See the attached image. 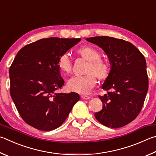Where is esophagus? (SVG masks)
Instances as JSON below:
<instances>
[{"label": "esophagus", "mask_w": 156, "mask_h": 156, "mask_svg": "<svg viewBox=\"0 0 156 156\" xmlns=\"http://www.w3.org/2000/svg\"><path fill=\"white\" fill-rule=\"evenodd\" d=\"M81 99H86V100L90 99V97L86 96V95H81Z\"/></svg>", "instance_id": "1"}]
</instances>
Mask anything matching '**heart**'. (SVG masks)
<instances>
[{
  "label": "heart",
  "mask_w": 156,
  "mask_h": 156,
  "mask_svg": "<svg viewBox=\"0 0 156 156\" xmlns=\"http://www.w3.org/2000/svg\"><path fill=\"white\" fill-rule=\"evenodd\" d=\"M77 53L88 61L85 70L86 75L76 76L70 78L67 82L68 90L79 94L89 93L97 84V78L100 80H105L110 74V66L100 58L101 55L96 49L86 46L77 50ZM57 66L59 70L68 75L73 68L72 60L67 53H62L57 60Z\"/></svg>",
  "instance_id": "obj_1"
}]
</instances>
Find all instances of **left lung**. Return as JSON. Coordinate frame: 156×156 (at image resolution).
Wrapping results in <instances>:
<instances>
[{
	"label": "left lung",
	"mask_w": 156,
	"mask_h": 156,
	"mask_svg": "<svg viewBox=\"0 0 156 156\" xmlns=\"http://www.w3.org/2000/svg\"><path fill=\"white\" fill-rule=\"evenodd\" d=\"M86 40L101 48L111 65L102 86L108 93L99 96L103 109L94 114L95 118L106 127H123L137 117L148 91L145 58L134 45L123 40L97 36Z\"/></svg>",
	"instance_id": "left-lung-1"
}]
</instances>
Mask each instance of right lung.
<instances>
[{"instance_id":"right-lung-1","label":"right lung","mask_w":156,"mask_h":156,"mask_svg":"<svg viewBox=\"0 0 156 156\" xmlns=\"http://www.w3.org/2000/svg\"><path fill=\"white\" fill-rule=\"evenodd\" d=\"M81 38L49 37L22 48L9 68L10 94L24 121L42 131L59 127L80 100L75 92L57 93L64 86L57 60Z\"/></svg>"}]
</instances>
